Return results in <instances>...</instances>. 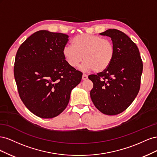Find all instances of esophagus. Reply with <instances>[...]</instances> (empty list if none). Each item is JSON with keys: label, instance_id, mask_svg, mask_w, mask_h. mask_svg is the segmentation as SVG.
<instances>
[{"label": "esophagus", "instance_id": "esophagus-1", "mask_svg": "<svg viewBox=\"0 0 157 157\" xmlns=\"http://www.w3.org/2000/svg\"><path fill=\"white\" fill-rule=\"evenodd\" d=\"M82 80H86V79L88 78V75H85V74H83V75H82Z\"/></svg>", "mask_w": 157, "mask_h": 157}]
</instances>
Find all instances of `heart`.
Segmentation results:
<instances>
[{"mask_svg": "<svg viewBox=\"0 0 157 157\" xmlns=\"http://www.w3.org/2000/svg\"><path fill=\"white\" fill-rule=\"evenodd\" d=\"M73 46H65L63 55L67 63L76 67L83 59L80 67L83 71L94 70L101 73L111 65L115 55V47L113 42L102 37L89 34L76 36L72 40Z\"/></svg>", "mask_w": 157, "mask_h": 157, "instance_id": "b5f03b06", "label": "heart"}]
</instances>
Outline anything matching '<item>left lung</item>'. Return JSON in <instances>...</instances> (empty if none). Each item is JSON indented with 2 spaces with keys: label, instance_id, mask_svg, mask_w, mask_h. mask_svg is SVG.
Segmentation results:
<instances>
[{
  "label": "left lung",
  "instance_id": "8db88e82",
  "mask_svg": "<svg viewBox=\"0 0 157 157\" xmlns=\"http://www.w3.org/2000/svg\"><path fill=\"white\" fill-rule=\"evenodd\" d=\"M99 35L111 38L115 55L106 70L88 76L94 84L90 98L99 111L115 115L125 111L138 94L143 62L137 46L125 33L110 29Z\"/></svg>",
  "mask_w": 157,
  "mask_h": 157
}]
</instances>
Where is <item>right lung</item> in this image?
Here are the masks:
<instances>
[{"mask_svg": "<svg viewBox=\"0 0 157 157\" xmlns=\"http://www.w3.org/2000/svg\"><path fill=\"white\" fill-rule=\"evenodd\" d=\"M69 36L40 30L17 50L13 73L20 97L36 116L52 118L67 107L71 90L82 73L70 66L63 55Z\"/></svg>", "mask_w": 157, "mask_h": 157, "instance_id": "obj_1", "label": "right lung"}]
</instances>
